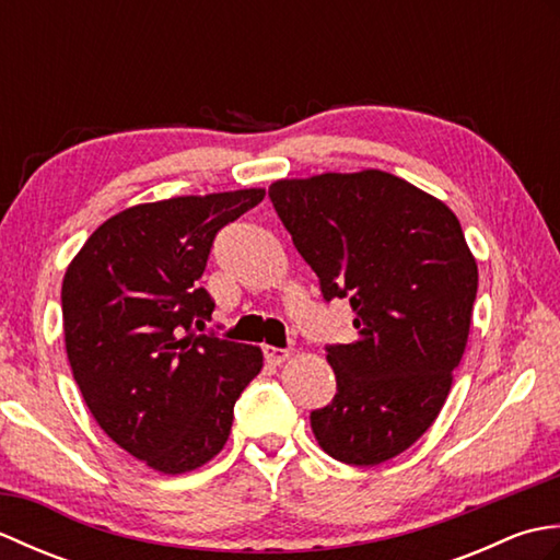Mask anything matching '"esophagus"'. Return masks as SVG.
Instances as JSON below:
<instances>
[{
	"instance_id": "34e87169",
	"label": "esophagus",
	"mask_w": 560,
	"mask_h": 560,
	"mask_svg": "<svg viewBox=\"0 0 560 560\" xmlns=\"http://www.w3.org/2000/svg\"><path fill=\"white\" fill-rule=\"evenodd\" d=\"M291 359V353L287 349H277V347H265V361L269 365H281Z\"/></svg>"
}]
</instances>
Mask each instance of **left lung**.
Masks as SVG:
<instances>
[{"label": "left lung", "mask_w": 560, "mask_h": 560, "mask_svg": "<svg viewBox=\"0 0 560 560\" xmlns=\"http://www.w3.org/2000/svg\"><path fill=\"white\" fill-rule=\"evenodd\" d=\"M269 197L359 329L327 349L337 395L311 413L319 447L353 467L401 455L438 419L467 349L479 269L457 217L377 168L283 177Z\"/></svg>", "instance_id": "8db88e82"}]
</instances>
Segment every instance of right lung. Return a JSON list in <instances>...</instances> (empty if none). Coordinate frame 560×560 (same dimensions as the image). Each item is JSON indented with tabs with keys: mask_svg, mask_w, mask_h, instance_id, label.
<instances>
[{
	"mask_svg": "<svg viewBox=\"0 0 560 560\" xmlns=\"http://www.w3.org/2000/svg\"><path fill=\"white\" fill-rule=\"evenodd\" d=\"M261 199L247 187L135 205L67 267L65 347L83 401L113 443L161 474L219 455L235 399L261 371L259 347L192 329L217 305L197 283L213 235Z\"/></svg>",
	"mask_w": 560,
	"mask_h": 560,
	"instance_id": "right-lung-1",
	"label": "right lung"
}]
</instances>
